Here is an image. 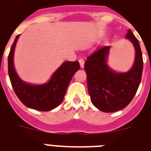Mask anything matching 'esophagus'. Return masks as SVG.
I'll list each match as a JSON object with an SVG mask.
<instances>
[{
    "mask_svg": "<svg viewBox=\"0 0 151 151\" xmlns=\"http://www.w3.org/2000/svg\"><path fill=\"white\" fill-rule=\"evenodd\" d=\"M79 63H80V66L81 68H84V65H85V60L83 59H79Z\"/></svg>",
    "mask_w": 151,
    "mask_h": 151,
    "instance_id": "obj_1",
    "label": "esophagus"
}]
</instances>
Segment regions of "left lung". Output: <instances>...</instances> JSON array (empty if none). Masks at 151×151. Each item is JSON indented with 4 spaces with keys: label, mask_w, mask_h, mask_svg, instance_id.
<instances>
[{
    "label": "left lung",
    "mask_w": 151,
    "mask_h": 151,
    "mask_svg": "<svg viewBox=\"0 0 151 151\" xmlns=\"http://www.w3.org/2000/svg\"><path fill=\"white\" fill-rule=\"evenodd\" d=\"M126 38L136 49L133 67L127 73H117L106 63L109 46L99 48L87 58L85 70L92 104L103 112H115L129 105L135 96L143 73V55L139 42L129 29Z\"/></svg>",
    "instance_id": "1"
}]
</instances>
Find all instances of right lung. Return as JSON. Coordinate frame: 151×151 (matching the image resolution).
Returning <instances> with one entry per match:
<instances>
[{"instance_id": "add662e5", "label": "right lung", "mask_w": 151, "mask_h": 151, "mask_svg": "<svg viewBox=\"0 0 151 151\" xmlns=\"http://www.w3.org/2000/svg\"><path fill=\"white\" fill-rule=\"evenodd\" d=\"M19 36L15 37L8 57V75L12 86L26 106L40 111H49L62 103L71 79L80 69L79 62L63 63L45 85H32L23 82L17 75L13 65L14 50Z\"/></svg>"}]
</instances>
